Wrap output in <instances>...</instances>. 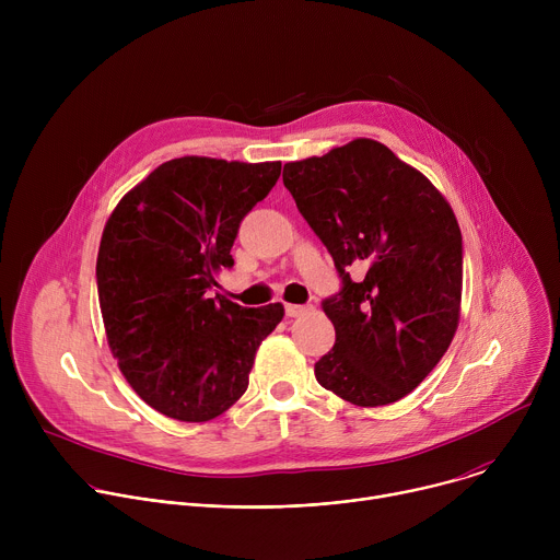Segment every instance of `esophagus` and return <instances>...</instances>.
<instances>
[{"label":"esophagus","mask_w":560,"mask_h":560,"mask_svg":"<svg viewBox=\"0 0 560 560\" xmlns=\"http://www.w3.org/2000/svg\"><path fill=\"white\" fill-rule=\"evenodd\" d=\"M307 305H299V303H285V314L288 316H301L303 312H307Z\"/></svg>","instance_id":"obj_1"}]
</instances>
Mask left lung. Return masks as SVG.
Instances as JSON below:
<instances>
[{"label": "left lung", "instance_id": "left-lung-1", "mask_svg": "<svg viewBox=\"0 0 560 560\" xmlns=\"http://www.w3.org/2000/svg\"><path fill=\"white\" fill-rule=\"evenodd\" d=\"M283 186L335 259V348L314 363L361 408L410 394L447 352L460 316L463 238L445 197L374 139L283 166Z\"/></svg>", "mask_w": 560, "mask_h": 560}]
</instances>
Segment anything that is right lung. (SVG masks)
Listing matches in <instances>:
<instances>
[{
  "label": "right lung",
  "mask_w": 560,
  "mask_h": 560,
  "mask_svg": "<svg viewBox=\"0 0 560 560\" xmlns=\"http://www.w3.org/2000/svg\"><path fill=\"white\" fill-rule=\"evenodd\" d=\"M281 162L179 156L121 197L97 255L104 328L121 374L171 419L203 423L248 389L261 341L283 305L208 296L232 268L242 219L272 190Z\"/></svg>",
  "instance_id": "obj_1"
}]
</instances>
